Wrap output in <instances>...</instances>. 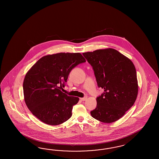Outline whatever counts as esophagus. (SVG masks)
<instances>
[{"label": "esophagus", "instance_id": "obj_1", "mask_svg": "<svg viewBox=\"0 0 159 159\" xmlns=\"http://www.w3.org/2000/svg\"><path fill=\"white\" fill-rule=\"evenodd\" d=\"M87 98V96H84V97H83V98H80V100L81 101H85L86 100Z\"/></svg>", "mask_w": 159, "mask_h": 159}]
</instances>
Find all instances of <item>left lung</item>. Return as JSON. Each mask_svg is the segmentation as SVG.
Returning a JSON list of instances; mask_svg holds the SVG:
<instances>
[{
  "mask_svg": "<svg viewBox=\"0 0 159 159\" xmlns=\"http://www.w3.org/2000/svg\"><path fill=\"white\" fill-rule=\"evenodd\" d=\"M94 70L97 86L104 92L96 98L92 117L104 123L118 120L134 105L138 92L134 63L114 49L83 53Z\"/></svg>",
  "mask_w": 159,
  "mask_h": 159,
  "instance_id": "1",
  "label": "left lung"
}]
</instances>
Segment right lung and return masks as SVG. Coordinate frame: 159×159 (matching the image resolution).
<instances>
[{
	"label": "right lung",
	"instance_id": "right-lung-1",
	"mask_svg": "<svg viewBox=\"0 0 159 159\" xmlns=\"http://www.w3.org/2000/svg\"><path fill=\"white\" fill-rule=\"evenodd\" d=\"M86 60L80 53H58L43 57L27 73L23 82L24 100L30 111L43 123L61 124L72 116L79 98L61 90L71 70Z\"/></svg>",
	"mask_w": 159,
	"mask_h": 159
}]
</instances>
